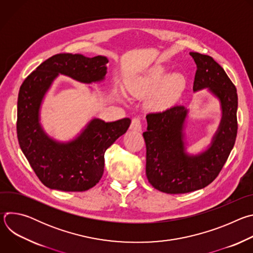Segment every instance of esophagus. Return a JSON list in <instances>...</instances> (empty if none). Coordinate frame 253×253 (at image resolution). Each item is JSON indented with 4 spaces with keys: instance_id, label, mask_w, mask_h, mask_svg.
I'll use <instances>...</instances> for the list:
<instances>
[{
    "instance_id": "obj_1",
    "label": "esophagus",
    "mask_w": 253,
    "mask_h": 253,
    "mask_svg": "<svg viewBox=\"0 0 253 253\" xmlns=\"http://www.w3.org/2000/svg\"><path fill=\"white\" fill-rule=\"evenodd\" d=\"M130 129L136 132H140L142 130V124H141V120L139 118H133L131 125H130Z\"/></svg>"
}]
</instances>
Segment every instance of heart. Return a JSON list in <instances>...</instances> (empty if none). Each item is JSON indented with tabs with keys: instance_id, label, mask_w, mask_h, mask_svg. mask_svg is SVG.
<instances>
[{
	"instance_id": "1",
	"label": "heart",
	"mask_w": 253,
	"mask_h": 253,
	"mask_svg": "<svg viewBox=\"0 0 253 253\" xmlns=\"http://www.w3.org/2000/svg\"><path fill=\"white\" fill-rule=\"evenodd\" d=\"M166 71L161 65L149 68L145 74L127 83V91L136 97H144L161 88L151 100V106L156 110H165L169 108L181 94L185 79L182 74L172 73L165 78Z\"/></svg>"
}]
</instances>
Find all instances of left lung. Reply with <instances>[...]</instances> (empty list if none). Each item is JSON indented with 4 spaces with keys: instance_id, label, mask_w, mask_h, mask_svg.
<instances>
[{
    "instance_id": "left-lung-1",
    "label": "left lung",
    "mask_w": 253,
    "mask_h": 253,
    "mask_svg": "<svg viewBox=\"0 0 253 253\" xmlns=\"http://www.w3.org/2000/svg\"><path fill=\"white\" fill-rule=\"evenodd\" d=\"M197 70L193 91L207 88L220 102L221 121L210 146L197 155L185 151L184 123L188 110L174 106L149 113L146 144V176L157 190L168 194L192 192L209 185L218 176L237 135V93L223 68L212 57L190 52Z\"/></svg>"
}]
</instances>
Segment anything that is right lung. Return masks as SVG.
Returning a JSON list of instances; mask_svg holds the SVG:
<instances>
[{
	"label": "right lung",
	"instance_id": "1",
	"mask_svg": "<svg viewBox=\"0 0 253 253\" xmlns=\"http://www.w3.org/2000/svg\"><path fill=\"white\" fill-rule=\"evenodd\" d=\"M104 56L57 54L44 61L25 79L18 97L17 135L20 147L41 182L61 191L80 192L94 187L104 172V154L128 130L131 120L92 119L75 139L58 142L40 124L42 101L59 74L85 84L105 79Z\"/></svg>",
	"mask_w": 253,
	"mask_h": 253
}]
</instances>
